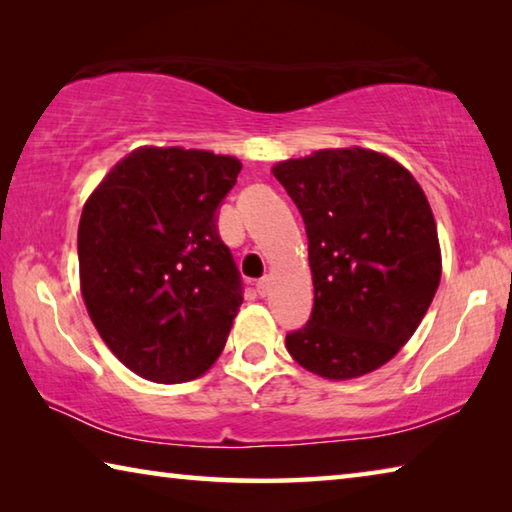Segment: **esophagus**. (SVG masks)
<instances>
[{
	"mask_svg": "<svg viewBox=\"0 0 512 512\" xmlns=\"http://www.w3.org/2000/svg\"><path fill=\"white\" fill-rule=\"evenodd\" d=\"M267 290H270V276H263V279L256 281V292L261 294V297H265Z\"/></svg>",
	"mask_w": 512,
	"mask_h": 512,
	"instance_id": "obj_1",
	"label": "esophagus"
}]
</instances>
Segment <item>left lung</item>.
Returning <instances> with one entry per match:
<instances>
[{
    "instance_id": "obj_1",
    "label": "left lung",
    "mask_w": 512,
    "mask_h": 512,
    "mask_svg": "<svg viewBox=\"0 0 512 512\" xmlns=\"http://www.w3.org/2000/svg\"><path fill=\"white\" fill-rule=\"evenodd\" d=\"M306 224L315 306L285 335L303 369L351 380L387 364L414 335L441 281L436 222L398 161L364 148L276 164Z\"/></svg>"
}]
</instances>
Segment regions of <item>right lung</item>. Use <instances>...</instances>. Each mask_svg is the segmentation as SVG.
Instances as JSON below:
<instances>
[{"mask_svg": "<svg viewBox=\"0 0 512 512\" xmlns=\"http://www.w3.org/2000/svg\"><path fill=\"white\" fill-rule=\"evenodd\" d=\"M240 168L206 150L139 148L85 204L80 292L98 335L141 378L193 380L227 344L242 279L215 222Z\"/></svg>", "mask_w": 512, "mask_h": 512, "instance_id": "obj_1", "label": "right lung"}]
</instances>
